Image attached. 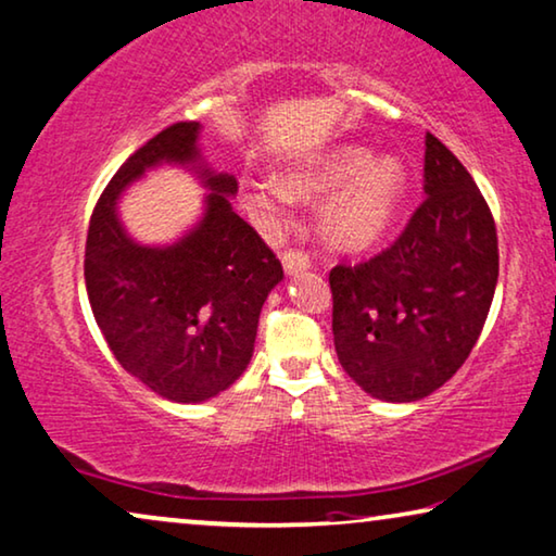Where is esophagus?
Segmentation results:
<instances>
[{"instance_id": "1", "label": "esophagus", "mask_w": 556, "mask_h": 556, "mask_svg": "<svg viewBox=\"0 0 556 556\" xmlns=\"http://www.w3.org/2000/svg\"><path fill=\"white\" fill-rule=\"evenodd\" d=\"M280 261H283V270L288 273V276H298V273L311 268L308 255L301 251H286L283 255H280Z\"/></svg>"}]
</instances>
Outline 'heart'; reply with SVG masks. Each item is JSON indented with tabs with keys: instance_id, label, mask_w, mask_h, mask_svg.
<instances>
[{
	"instance_id": "b5f03b06",
	"label": "heart",
	"mask_w": 556,
	"mask_h": 556,
	"mask_svg": "<svg viewBox=\"0 0 556 556\" xmlns=\"http://www.w3.org/2000/svg\"><path fill=\"white\" fill-rule=\"evenodd\" d=\"M333 190L320 211V228L338 248L358 251L391 228L408 192V167L393 152L371 155L361 144H343L288 167L280 180L251 182L243 205L263 225L283 220L291 198H316Z\"/></svg>"
}]
</instances>
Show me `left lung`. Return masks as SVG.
<instances>
[{
    "instance_id": "left-lung-1",
    "label": "left lung",
    "mask_w": 556,
    "mask_h": 556,
    "mask_svg": "<svg viewBox=\"0 0 556 556\" xmlns=\"http://www.w3.org/2000/svg\"><path fill=\"white\" fill-rule=\"evenodd\" d=\"M424 192L429 198L389 251L328 276L338 361L368 396L391 404L426 399L462 368L498 278L486 200L431 132Z\"/></svg>"
}]
</instances>
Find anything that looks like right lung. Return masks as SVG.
<instances>
[{"label":"right lung","mask_w":556,"mask_h":556,"mask_svg":"<svg viewBox=\"0 0 556 556\" xmlns=\"http://www.w3.org/2000/svg\"><path fill=\"white\" fill-rule=\"evenodd\" d=\"M200 123L144 142L94 205L85 286L100 331L127 374L175 404L218 396L253 358L265 298L283 268L232 211L238 180L207 165ZM173 164L208 190L204 215L173 244L135 241L118 218L122 195L150 169Z\"/></svg>","instance_id":"add662e5"}]
</instances>
